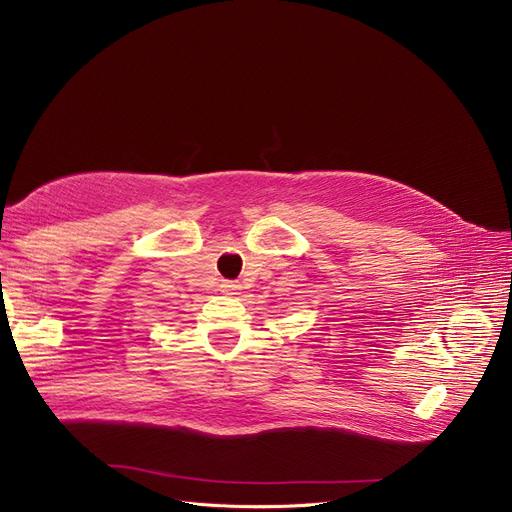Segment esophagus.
I'll use <instances>...</instances> for the list:
<instances>
[{"label":"esophagus","instance_id":"esophagus-1","mask_svg":"<svg viewBox=\"0 0 512 512\" xmlns=\"http://www.w3.org/2000/svg\"><path fill=\"white\" fill-rule=\"evenodd\" d=\"M223 291L227 296H235L237 294V285H233V283H227V285H223Z\"/></svg>","mask_w":512,"mask_h":512}]
</instances>
